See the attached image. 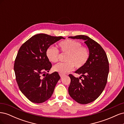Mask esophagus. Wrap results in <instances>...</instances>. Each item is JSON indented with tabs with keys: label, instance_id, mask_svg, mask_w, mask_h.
<instances>
[{
	"label": "esophagus",
	"instance_id": "1",
	"mask_svg": "<svg viewBox=\"0 0 124 124\" xmlns=\"http://www.w3.org/2000/svg\"><path fill=\"white\" fill-rule=\"evenodd\" d=\"M59 76L61 77V78H62L63 76H64V74H59Z\"/></svg>",
	"mask_w": 124,
	"mask_h": 124
}]
</instances>
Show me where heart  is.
<instances>
[{
    "mask_svg": "<svg viewBox=\"0 0 124 124\" xmlns=\"http://www.w3.org/2000/svg\"><path fill=\"white\" fill-rule=\"evenodd\" d=\"M58 47L62 53L67 55L65 59L66 62L59 63L53 67V70L60 74H64L72 71L74 67L77 69L82 68L88 62L90 56L88 48L82 46L78 41L67 39L59 43ZM47 59L53 63L58 61L59 51L52 47L47 48L46 51Z\"/></svg>",
    "mask_w": 124,
    "mask_h": 124,
    "instance_id": "obj_1",
    "label": "heart"
}]
</instances>
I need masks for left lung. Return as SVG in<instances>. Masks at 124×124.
<instances>
[{"instance_id":"1","label":"left lung","mask_w":124,"mask_h":124,"mask_svg":"<svg viewBox=\"0 0 124 124\" xmlns=\"http://www.w3.org/2000/svg\"><path fill=\"white\" fill-rule=\"evenodd\" d=\"M85 41L90 52L88 62L75 73L81 74L79 78L69 74L71 82L68 92L71 98L81 104L95 101L101 94L107 83L109 63L103 48L95 41L84 35L69 37Z\"/></svg>"}]
</instances>
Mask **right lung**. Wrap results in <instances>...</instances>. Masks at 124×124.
Wrapping results in <instances>:
<instances>
[{"mask_svg": "<svg viewBox=\"0 0 124 124\" xmlns=\"http://www.w3.org/2000/svg\"><path fill=\"white\" fill-rule=\"evenodd\" d=\"M62 36L44 33L34 35L22 45L14 65L16 81L20 91L29 100L40 103L49 99L60 79L58 73L49 74L52 63L46 51Z\"/></svg>", "mask_w": 124, "mask_h": 124, "instance_id": "right-lung-1", "label": "right lung"}]
</instances>
